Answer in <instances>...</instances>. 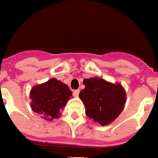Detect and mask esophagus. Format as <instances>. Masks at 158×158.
<instances>
[{
	"label": "esophagus",
	"instance_id": "esophagus-1",
	"mask_svg": "<svg viewBox=\"0 0 158 158\" xmlns=\"http://www.w3.org/2000/svg\"><path fill=\"white\" fill-rule=\"evenodd\" d=\"M79 90L78 89V90H74V92H73V96L75 97H77L78 96H79Z\"/></svg>",
	"mask_w": 158,
	"mask_h": 158
}]
</instances>
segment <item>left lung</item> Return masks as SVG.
Wrapping results in <instances>:
<instances>
[{
    "label": "left lung",
    "instance_id": "left-lung-1",
    "mask_svg": "<svg viewBox=\"0 0 158 158\" xmlns=\"http://www.w3.org/2000/svg\"><path fill=\"white\" fill-rule=\"evenodd\" d=\"M85 88L79 98L85 106V114L95 123L109 125L124 109L127 97L120 83H112L101 78L83 79Z\"/></svg>",
    "mask_w": 158,
    "mask_h": 158
}]
</instances>
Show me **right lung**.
Masks as SVG:
<instances>
[{"instance_id": "obj_1", "label": "right lung", "mask_w": 158, "mask_h": 158, "mask_svg": "<svg viewBox=\"0 0 158 158\" xmlns=\"http://www.w3.org/2000/svg\"><path fill=\"white\" fill-rule=\"evenodd\" d=\"M31 107L46 120L58 118L72 92L68 86L57 79L34 86L30 92Z\"/></svg>"}]
</instances>
